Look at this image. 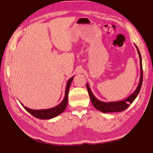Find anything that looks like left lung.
Returning a JSON list of instances; mask_svg holds the SVG:
<instances>
[{"mask_svg": "<svg viewBox=\"0 0 153 153\" xmlns=\"http://www.w3.org/2000/svg\"><path fill=\"white\" fill-rule=\"evenodd\" d=\"M136 48L137 49L138 55H139L140 58V81L138 83V85L137 86L136 90L133 92L131 95L129 96L127 98L121 101H117V102H104L98 99H97L95 96L94 95L92 91H91L90 86L87 84L88 91L90 96V100L91 102V104H93L96 109L98 110L99 111H101L102 112L104 113H108V112H122L126 109V108L129 106L130 104H131L133 101L134 100L135 98H137L138 94H139L141 86L143 84V65H142V58H141L140 53L138 50L137 46L135 45Z\"/></svg>", "mask_w": 153, "mask_h": 153, "instance_id": "left-lung-1", "label": "left lung"}]
</instances>
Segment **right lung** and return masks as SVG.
I'll return each instance as SVG.
<instances>
[{
	"label": "right lung",
	"instance_id": "1",
	"mask_svg": "<svg viewBox=\"0 0 153 153\" xmlns=\"http://www.w3.org/2000/svg\"><path fill=\"white\" fill-rule=\"evenodd\" d=\"M74 77V76L71 77V78L68 80L67 85H66L64 98H63L62 102H61L59 105H56V106L51 108H49V109L33 110V109H30V108L24 106V105L23 104H21V105H23L25 109L27 112H29L30 114H32L33 116H35V117L39 119L47 120V119H51L55 117V116L59 115L60 114H62L63 111L65 110L66 106H67L68 105L69 90V87H70L71 82L73 81Z\"/></svg>",
	"mask_w": 153,
	"mask_h": 153
}]
</instances>
